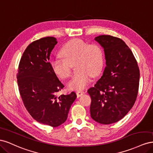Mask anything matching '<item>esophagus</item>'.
Masks as SVG:
<instances>
[{"label":"esophagus","instance_id":"esophagus-1","mask_svg":"<svg viewBox=\"0 0 153 153\" xmlns=\"http://www.w3.org/2000/svg\"><path fill=\"white\" fill-rule=\"evenodd\" d=\"M84 93L85 92L83 91H79L76 92V95L78 97H80V96H82L83 94H84Z\"/></svg>","mask_w":153,"mask_h":153}]
</instances>
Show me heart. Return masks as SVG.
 Here are the masks:
<instances>
[{
  "mask_svg": "<svg viewBox=\"0 0 153 153\" xmlns=\"http://www.w3.org/2000/svg\"><path fill=\"white\" fill-rule=\"evenodd\" d=\"M61 57L51 63L54 73L62 79L71 75V66L75 63L76 73L68 82L69 89L81 91L89 85L91 77L99 75L104 64V54L99 45L91 44L80 39L68 41L60 51Z\"/></svg>",
  "mask_w": 153,
  "mask_h": 153,
  "instance_id": "b5f03b06",
  "label": "heart"
}]
</instances>
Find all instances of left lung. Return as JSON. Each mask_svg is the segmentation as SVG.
Instances as JSON below:
<instances>
[{
  "label": "left lung",
  "instance_id": "obj_1",
  "mask_svg": "<svg viewBox=\"0 0 153 153\" xmlns=\"http://www.w3.org/2000/svg\"><path fill=\"white\" fill-rule=\"evenodd\" d=\"M94 40L104 49L106 67L94 87L87 91L91 98V116L100 124H110L122 119L133 107L140 71L132 52L122 39L101 35Z\"/></svg>",
  "mask_w": 153,
  "mask_h": 153
}]
</instances>
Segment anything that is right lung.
<instances>
[{
	"label": "right lung",
	"instance_id": "add662e5",
	"mask_svg": "<svg viewBox=\"0 0 153 153\" xmlns=\"http://www.w3.org/2000/svg\"><path fill=\"white\" fill-rule=\"evenodd\" d=\"M57 39L47 37L30 43L20 59L17 82L26 109L39 123L57 127L66 121L75 92L57 96L64 87L49 62Z\"/></svg>",
	"mask_w": 153,
	"mask_h": 153
}]
</instances>
